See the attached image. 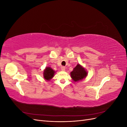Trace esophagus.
I'll list each match as a JSON object with an SVG mask.
<instances>
[{
    "mask_svg": "<svg viewBox=\"0 0 127 127\" xmlns=\"http://www.w3.org/2000/svg\"><path fill=\"white\" fill-rule=\"evenodd\" d=\"M61 69L62 71H64L65 69H66V68H65L64 66H62L61 67Z\"/></svg>",
    "mask_w": 127,
    "mask_h": 127,
    "instance_id": "34e87169",
    "label": "esophagus"
}]
</instances>
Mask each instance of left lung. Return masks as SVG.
<instances>
[{
    "instance_id": "1",
    "label": "left lung",
    "mask_w": 127,
    "mask_h": 127,
    "mask_svg": "<svg viewBox=\"0 0 127 127\" xmlns=\"http://www.w3.org/2000/svg\"><path fill=\"white\" fill-rule=\"evenodd\" d=\"M87 76V72L81 65L78 64L70 72V76L75 82L83 80Z\"/></svg>"
}]
</instances>
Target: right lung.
Listing matches in <instances>:
<instances>
[{
    "label": "right lung",
    "instance_id": "right-lung-1",
    "mask_svg": "<svg viewBox=\"0 0 127 127\" xmlns=\"http://www.w3.org/2000/svg\"><path fill=\"white\" fill-rule=\"evenodd\" d=\"M55 71L53 70L51 67H46L43 71V77L46 80H50L55 75Z\"/></svg>",
    "mask_w": 127,
    "mask_h": 127
}]
</instances>
